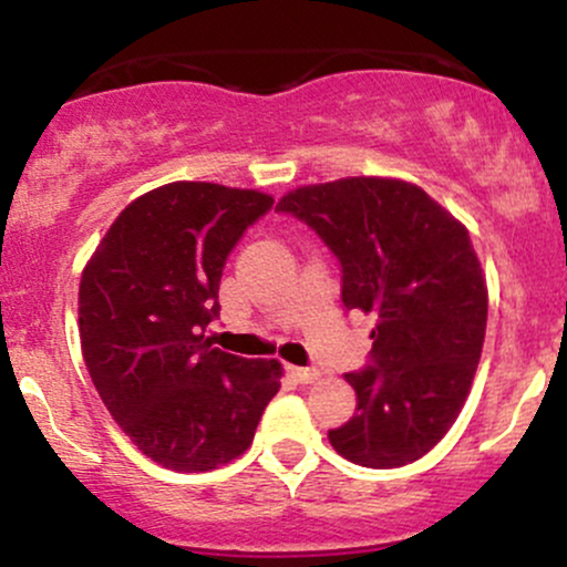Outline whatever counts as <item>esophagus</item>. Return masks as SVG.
Returning a JSON list of instances; mask_svg holds the SVG:
<instances>
[{
  "mask_svg": "<svg viewBox=\"0 0 567 567\" xmlns=\"http://www.w3.org/2000/svg\"><path fill=\"white\" fill-rule=\"evenodd\" d=\"M288 373H290L292 379H296L298 383H311V381H317V375H320V370H317V368H296V365H290Z\"/></svg>",
  "mask_w": 567,
  "mask_h": 567,
  "instance_id": "obj_1",
  "label": "esophagus"
}]
</instances>
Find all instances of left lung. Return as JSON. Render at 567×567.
Masks as SVG:
<instances>
[{
	"instance_id": "8db88e82",
	"label": "left lung",
	"mask_w": 567,
	"mask_h": 567,
	"mask_svg": "<svg viewBox=\"0 0 567 567\" xmlns=\"http://www.w3.org/2000/svg\"><path fill=\"white\" fill-rule=\"evenodd\" d=\"M341 264L347 311L375 317L368 365L347 379L354 415L328 440L368 470L419 461L445 437L483 354L487 288L470 231L424 188L341 178L279 199Z\"/></svg>"
}]
</instances>
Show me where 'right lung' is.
Listing matches in <instances>:
<instances>
[{"label": "right lung", "instance_id": "right-lung-1", "mask_svg": "<svg viewBox=\"0 0 567 567\" xmlns=\"http://www.w3.org/2000/svg\"><path fill=\"white\" fill-rule=\"evenodd\" d=\"M271 205L247 188L159 186L120 213L84 266V365L122 432L165 470L229 464L279 392L277 360H245L205 338L226 258Z\"/></svg>", "mask_w": 567, "mask_h": 567}]
</instances>
